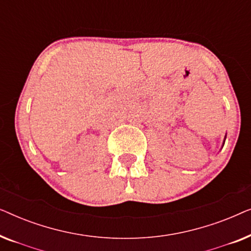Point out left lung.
<instances>
[{"mask_svg":"<svg viewBox=\"0 0 251 251\" xmlns=\"http://www.w3.org/2000/svg\"><path fill=\"white\" fill-rule=\"evenodd\" d=\"M225 139H226V136H225V138H224V142H223V145H222V147L224 146V144H225Z\"/></svg>","mask_w":251,"mask_h":251,"instance_id":"1","label":"left lung"}]
</instances>
